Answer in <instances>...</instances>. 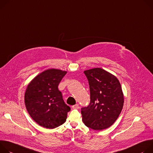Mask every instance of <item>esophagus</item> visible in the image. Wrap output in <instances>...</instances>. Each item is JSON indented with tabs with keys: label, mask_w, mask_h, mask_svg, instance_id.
<instances>
[{
	"label": "esophagus",
	"mask_w": 153,
	"mask_h": 153,
	"mask_svg": "<svg viewBox=\"0 0 153 153\" xmlns=\"http://www.w3.org/2000/svg\"><path fill=\"white\" fill-rule=\"evenodd\" d=\"M72 109H79V105H78V104H76V105L72 106Z\"/></svg>",
	"instance_id": "34e87169"
}]
</instances>
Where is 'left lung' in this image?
<instances>
[{
	"instance_id": "1",
	"label": "left lung",
	"mask_w": 153,
	"mask_h": 153,
	"mask_svg": "<svg viewBox=\"0 0 153 153\" xmlns=\"http://www.w3.org/2000/svg\"><path fill=\"white\" fill-rule=\"evenodd\" d=\"M84 73L89 81L91 101L81 108L82 120L92 129H106L116 121L123 106L121 84L116 76L101 68Z\"/></svg>"
}]
</instances>
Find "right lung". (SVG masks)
<instances>
[{"mask_svg":"<svg viewBox=\"0 0 153 153\" xmlns=\"http://www.w3.org/2000/svg\"><path fill=\"white\" fill-rule=\"evenodd\" d=\"M66 73L55 69L46 70L34 78L27 88V110L33 120L41 126L53 129L66 120L71 108L64 103L62 93L58 88Z\"/></svg>","mask_w":153,"mask_h":153,"instance_id":"1","label":"right lung"}]
</instances>
